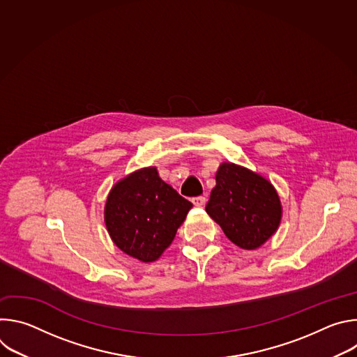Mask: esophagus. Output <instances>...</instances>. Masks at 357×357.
I'll return each mask as SVG.
<instances>
[{"instance_id": "esophagus-1", "label": "esophagus", "mask_w": 357, "mask_h": 357, "mask_svg": "<svg viewBox=\"0 0 357 357\" xmlns=\"http://www.w3.org/2000/svg\"><path fill=\"white\" fill-rule=\"evenodd\" d=\"M192 203H193L195 206L202 208V206L205 205V203H206V197H205V196H196V197H193V199H192Z\"/></svg>"}]
</instances>
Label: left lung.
<instances>
[{
	"label": "left lung",
	"mask_w": 357,
	"mask_h": 357,
	"mask_svg": "<svg viewBox=\"0 0 357 357\" xmlns=\"http://www.w3.org/2000/svg\"><path fill=\"white\" fill-rule=\"evenodd\" d=\"M206 212L243 250L261 247L275 234L282 218L281 200L273 183L233 162L220 164Z\"/></svg>",
	"instance_id": "8db88e82"
}]
</instances>
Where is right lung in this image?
<instances>
[{
  "label": "right lung",
  "instance_id": "right-lung-1",
  "mask_svg": "<svg viewBox=\"0 0 357 357\" xmlns=\"http://www.w3.org/2000/svg\"><path fill=\"white\" fill-rule=\"evenodd\" d=\"M192 206L160 178L157 167H145L112 188L105 223L123 252L138 261L152 263L171 245Z\"/></svg>",
  "mask_w": 357,
  "mask_h": 357
}]
</instances>
